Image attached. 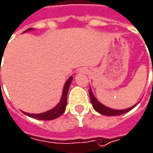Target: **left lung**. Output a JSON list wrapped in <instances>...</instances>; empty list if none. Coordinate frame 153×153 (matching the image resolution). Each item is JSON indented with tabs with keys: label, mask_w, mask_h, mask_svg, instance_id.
<instances>
[{
	"label": "left lung",
	"mask_w": 153,
	"mask_h": 153,
	"mask_svg": "<svg viewBox=\"0 0 153 153\" xmlns=\"http://www.w3.org/2000/svg\"><path fill=\"white\" fill-rule=\"evenodd\" d=\"M89 94H90V100H91V102H92V105L94 107V109L98 111L99 113L102 115H105V116H118V115H122L129 111H131L133 108H134L136 106V104L129 109H126V110H120V111H117V110H112V109H110L104 105H102V103H100L94 97V95L93 94V92L90 88L89 90Z\"/></svg>",
	"instance_id": "left-lung-1"
}]
</instances>
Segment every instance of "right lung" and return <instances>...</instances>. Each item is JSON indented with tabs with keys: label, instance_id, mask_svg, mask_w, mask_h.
<instances>
[{
	"label": "right lung",
	"instance_id": "right-lung-1",
	"mask_svg": "<svg viewBox=\"0 0 153 153\" xmlns=\"http://www.w3.org/2000/svg\"><path fill=\"white\" fill-rule=\"evenodd\" d=\"M30 29L31 28H28L27 30H30ZM27 30H26V31H27ZM72 78L73 77L70 76L68 78V80L66 82V84L64 85V88H63V93H62V96H61L60 102H59V104L55 108H53L52 110L48 111L46 112L41 113V114H30V113H26V112H24V113L26 115H27V116H29V117H33V118H36V119H40V120H51V119H54V118L59 117L60 115L63 114L65 110H66L67 96H68V88H69V85L71 84Z\"/></svg>",
	"mask_w": 153,
	"mask_h": 153
}]
</instances>
